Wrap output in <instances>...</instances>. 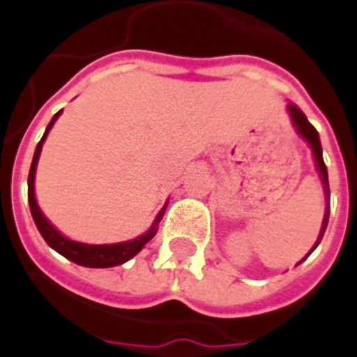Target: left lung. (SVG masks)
Segmentation results:
<instances>
[{"label": "left lung", "mask_w": 357, "mask_h": 357, "mask_svg": "<svg viewBox=\"0 0 357 357\" xmlns=\"http://www.w3.org/2000/svg\"><path fill=\"white\" fill-rule=\"evenodd\" d=\"M287 112H289V116H291V121H293V127H295V130L298 134H301L302 138L306 139L307 145L312 147V153H313V160H315V167H317L319 175H321V181H323V186H324V195H326V199H330V188H328V171H326V165H324V160H323V147H321V139H319V132L315 130V127H313L310 121H307V118L304 116V112H302L301 108L296 107V105H293V102H289L287 105ZM328 215H330V208L326 206V212H324V219H323V227H321V234H319L317 241H315V245H313V249L307 252V255H312L313 250L317 249V245L321 243V239H323L324 236V230H326V225H328ZM306 255V258H307ZM304 258V259H306ZM304 259H301L298 264H302ZM296 264V265H298Z\"/></svg>", "instance_id": "8db88e82"}]
</instances>
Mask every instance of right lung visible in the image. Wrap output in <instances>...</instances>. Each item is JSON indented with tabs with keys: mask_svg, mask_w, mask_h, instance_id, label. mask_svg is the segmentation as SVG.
<instances>
[{
	"mask_svg": "<svg viewBox=\"0 0 357 357\" xmlns=\"http://www.w3.org/2000/svg\"><path fill=\"white\" fill-rule=\"evenodd\" d=\"M61 112H56L53 116V119L47 125V129H45L44 136L36 145V149H34V156H33V164H31L29 169V178H27V195H29V206H31V215L34 219V225L42 234V238L45 239V243L50 245L51 249L56 250L59 255H62L64 258H68L70 261L77 265H82V267H116V265H121L125 261H129L132 256H136L139 250L144 249L145 243L151 241V239L155 238L156 230L158 227L156 225L160 223L162 215H164L165 206L162 208L160 213L156 215L155 223L153 227L147 230L145 234H142L139 238L130 239V241H123V243H110V245H88V243H81V241H73V239L66 238L62 236L59 230H56L53 225L47 221L42 210H40L38 202H36V195H34V175H36V164H38L40 158V151H42V145H44L45 138H47V132L51 130L53 123L56 121V118L61 116Z\"/></svg>",
	"mask_w": 357,
	"mask_h": 357,
	"instance_id": "obj_1",
	"label": "right lung"
}]
</instances>
